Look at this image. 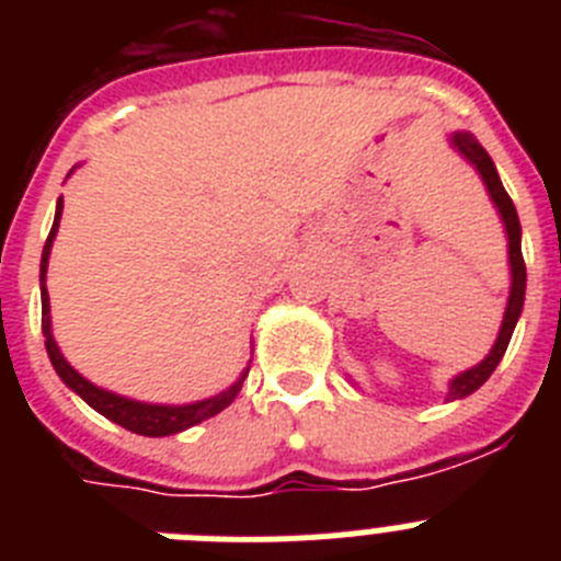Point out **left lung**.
<instances>
[{
  "label": "left lung",
  "instance_id": "1",
  "mask_svg": "<svg viewBox=\"0 0 561 561\" xmlns=\"http://www.w3.org/2000/svg\"><path fill=\"white\" fill-rule=\"evenodd\" d=\"M453 142H455V148L463 153L466 160L478 168L480 176H483V182H485V187H489V193H492L494 205H497L500 216H503V221H505V232H508V261H512V295H508V306H505V317H503V329H500L492 354L485 356L478 368L455 376L453 385H449V399H463V396L474 393V390H478L480 385H483V381L494 374V368H497L500 359H503L505 348H508V342H512L514 325H517L519 311H523V300H525V261H523V247H519L517 207H514L512 196L505 193L492 157L485 153V148L474 140L472 134H466V131L455 134Z\"/></svg>",
  "mask_w": 561,
  "mask_h": 561
}]
</instances>
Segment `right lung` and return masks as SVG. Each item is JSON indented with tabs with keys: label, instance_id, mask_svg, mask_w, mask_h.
Segmentation results:
<instances>
[{
	"label": "right lung",
	"instance_id": "1",
	"mask_svg": "<svg viewBox=\"0 0 561 561\" xmlns=\"http://www.w3.org/2000/svg\"><path fill=\"white\" fill-rule=\"evenodd\" d=\"M61 207L64 202L58 199L56 207V221H53V230L47 236V244H44L42 252V331H44V345H47V354L49 362H53V368L56 374L61 376L64 385L67 388L76 390L83 401H87L89 408H95L98 413L106 415L108 421L114 424H121V427L131 430L137 435H148V438H162V435H173V433H182V430L193 427V424H202L205 419L210 415L221 413L227 404H232V399L238 396L241 385L247 379V368L241 374V379L227 388L225 393L213 396V399L205 401H196V404H182V408H165V404H142V401H131V399H123V396H114L108 390L95 388L92 381L83 379L72 365L61 356L58 351L56 340H53V331H49V297H47V286H44V275H47V257H49V247H53V238H56L58 230V219H61Z\"/></svg>",
	"mask_w": 561,
	"mask_h": 561
}]
</instances>
